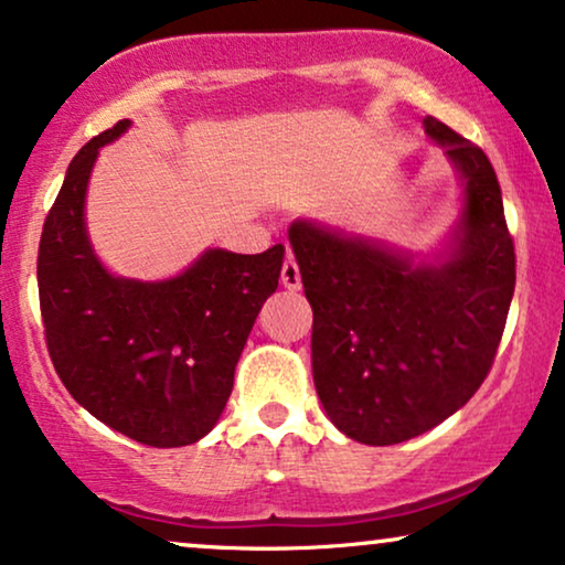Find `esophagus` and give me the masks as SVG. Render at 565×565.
<instances>
[{
	"label": "esophagus",
	"instance_id": "obj_1",
	"mask_svg": "<svg viewBox=\"0 0 565 565\" xmlns=\"http://www.w3.org/2000/svg\"><path fill=\"white\" fill-rule=\"evenodd\" d=\"M281 284L284 287H287L289 291H297V289H302V274H299V266H297V260L289 258L284 260V266H281Z\"/></svg>",
	"mask_w": 565,
	"mask_h": 565
}]
</instances>
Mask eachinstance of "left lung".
Returning <instances> with one entry per match:
<instances>
[{
	"label": "left lung",
	"mask_w": 565,
	"mask_h": 565,
	"mask_svg": "<svg viewBox=\"0 0 565 565\" xmlns=\"http://www.w3.org/2000/svg\"><path fill=\"white\" fill-rule=\"evenodd\" d=\"M465 183L455 247L436 263L297 220L289 243L312 305V377L330 420L361 445H401L460 411L491 372L516 281L491 160L424 118Z\"/></svg>",
	"instance_id": "8db88e82"
}]
</instances>
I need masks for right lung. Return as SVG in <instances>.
<instances>
[{
	"instance_id": "obj_1",
	"label": "right lung",
	"mask_w": 565,
	"mask_h": 565,
	"mask_svg": "<svg viewBox=\"0 0 565 565\" xmlns=\"http://www.w3.org/2000/svg\"><path fill=\"white\" fill-rule=\"evenodd\" d=\"M74 154L38 245V297L49 356L70 395L105 426L147 447H185L212 431L239 353L278 287L284 245L258 255L206 250L168 281L118 278L95 258L85 193L97 149Z\"/></svg>"
}]
</instances>
